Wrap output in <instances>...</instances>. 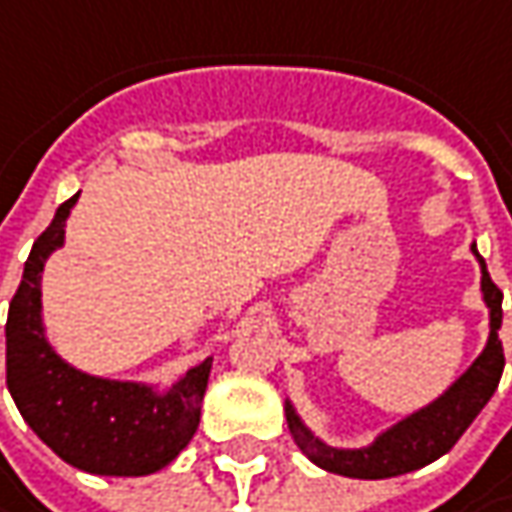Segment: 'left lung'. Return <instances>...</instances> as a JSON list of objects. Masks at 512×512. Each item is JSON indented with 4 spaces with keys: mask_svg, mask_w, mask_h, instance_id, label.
Here are the masks:
<instances>
[{
    "mask_svg": "<svg viewBox=\"0 0 512 512\" xmlns=\"http://www.w3.org/2000/svg\"><path fill=\"white\" fill-rule=\"evenodd\" d=\"M473 255L478 257V266H481V295L490 309V338H487L484 352L473 361V367L444 395H438L433 404L407 415L404 421L389 427L387 433L378 435L369 447H358V450L329 447L300 421L292 401H286L289 433L295 435V444L309 456V461H315L326 473H338V476L392 478L412 473L453 450V444L476 421L484 404L493 398L501 381V369H504V349L499 341L501 289L487 275V263L478 255L476 243H473Z\"/></svg>",
    "mask_w": 512,
    "mask_h": 512,
    "instance_id": "obj_1",
    "label": "left lung"
}]
</instances>
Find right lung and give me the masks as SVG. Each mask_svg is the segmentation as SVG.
Returning a JSON list of instances; mask_svg holds the SVG:
<instances>
[{
  "label": "right lung",
  "instance_id": "right-lung-1",
  "mask_svg": "<svg viewBox=\"0 0 512 512\" xmlns=\"http://www.w3.org/2000/svg\"><path fill=\"white\" fill-rule=\"evenodd\" d=\"M79 194L56 209L25 260L5 323V367L16 410L56 456L94 476H148L180 456L197 433L212 358L168 392L111 381L65 364L42 326V269L65 243V220Z\"/></svg>",
  "mask_w": 512,
  "mask_h": 512
}]
</instances>
